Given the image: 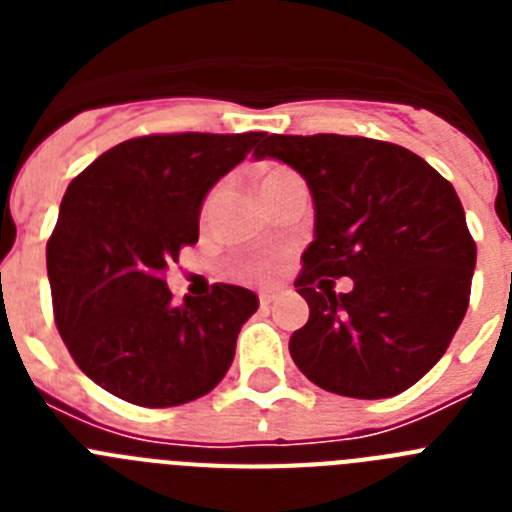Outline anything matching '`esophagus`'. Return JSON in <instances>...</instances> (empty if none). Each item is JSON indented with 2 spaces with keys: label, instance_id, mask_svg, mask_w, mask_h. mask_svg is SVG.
Wrapping results in <instances>:
<instances>
[{
  "label": "esophagus",
  "instance_id": "obj_1",
  "mask_svg": "<svg viewBox=\"0 0 512 512\" xmlns=\"http://www.w3.org/2000/svg\"><path fill=\"white\" fill-rule=\"evenodd\" d=\"M274 300H277V295H274V292H261V295H259V305L264 307V310H269L271 302H274Z\"/></svg>",
  "mask_w": 512,
  "mask_h": 512
}]
</instances>
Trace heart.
<instances>
[{
	"label": "heart",
	"instance_id": "1",
	"mask_svg": "<svg viewBox=\"0 0 512 512\" xmlns=\"http://www.w3.org/2000/svg\"><path fill=\"white\" fill-rule=\"evenodd\" d=\"M287 179H295V174L289 169H284V166H264V169L259 171V192H269V189L287 182ZM271 271H274V266H271L269 261H256V264L248 266L246 274L253 279H269Z\"/></svg>",
	"mask_w": 512,
	"mask_h": 512
}]
</instances>
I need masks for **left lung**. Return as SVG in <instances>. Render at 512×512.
<instances>
[{
    "instance_id": "left-lung-1",
    "label": "left lung",
    "mask_w": 512,
    "mask_h": 512,
    "mask_svg": "<svg viewBox=\"0 0 512 512\" xmlns=\"http://www.w3.org/2000/svg\"><path fill=\"white\" fill-rule=\"evenodd\" d=\"M253 156L292 166L315 202L295 279L310 318L289 338L300 372L359 400L413 387L469 307L477 246L454 187L408 148L359 135H264ZM341 276L351 293L335 292Z\"/></svg>"
}]
</instances>
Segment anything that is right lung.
<instances>
[{"label":"right lung","instance_id":"right-lung-1","mask_svg":"<svg viewBox=\"0 0 512 512\" xmlns=\"http://www.w3.org/2000/svg\"><path fill=\"white\" fill-rule=\"evenodd\" d=\"M264 133L130 138L69 184L45 248L53 318L76 366L140 408L207 395L233 364L251 289L171 302L166 269L200 238V207Z\"/></svg>","mask_w":512,"mask_h":512}]
</instances>
